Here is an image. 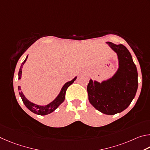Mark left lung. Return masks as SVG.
<instances>
[{
    "instance_id": "8db88e82",
    "label": "left lung",
    "mask_w": 150,
    "mask_h": 150,
    "mask_svg": "<svg viewBox=\"0 0 150 150\" xmlns=\"http://www.w3.org/2000/svg\"><path fill=\"white\" fill-rule=\"evenodd\" d=\"M117 52L119 68L111 78L102 83L90 80L87 87L90 103L102 113L112 115L124 111L134 98L138 89V72L127 47L107 42Z\"/></svg>"
}]
</instances>
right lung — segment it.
Returning a JSON list of instances; mask_svg holds the SVG:
<instances>
[{"label":"right lung","mask_w":150,"mask_h":150,"mask_svg":"<svg viewBox=\"0 0 150 150\" xmlns=\"http://www.w3.org/2000/svg\"><path fill=\"white\" fill-rule=\"evenodd\" d=\"M27 59H28V57H26V59H25L24 61H23L22 63V64H21L19 72H18V79H20L21 78L23 66V64H24V63L25 62ZM76 78L77 77H75L72 80H71V81H70V82H68L66 83L63 86L62 90H61V91H60L59 95L57 96V98L55 99L53 101L51 102V103H49L45 106L38 105L34 104L33 103H31V102H30V101H28V99L25 98V96H23V93L21 91L20 86H18V90H19L20 96L21 97V98H22V99L23 103H24L25 107H27V108L30 110V111H31V112H33V113L37 114V115H46L51 113L52 112H53L54 110L56 109L57 107H59L60 105L64 101L65 94H66V91H67V88L69 87L71 84H72L76 80Z\"/></svg>","instance_id":"obj_1"}]
</instances>
